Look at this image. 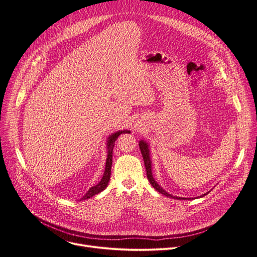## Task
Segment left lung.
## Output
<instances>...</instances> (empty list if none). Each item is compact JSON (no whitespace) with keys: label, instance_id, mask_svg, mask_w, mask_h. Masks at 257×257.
Wrapping results in <instances>:
<instances>
[{"label":"left lung","instance_id":"8db88e82","mask_svg":"<svg viewBox=\"0 0 257 257\" xmlns=\"http://www.w3.org/2000/svg\"><path fill=\"white\" fill-rule=\"evenodd\" d=\"M140 149L144 158V163H145V167H146V171H147V178L149 180V182L151 183V185L155 188L157 192H159L160 194H163L169 198H173V199H177V200H186V198H181V197H175L172 196L170 194H168L163 187H161L153 178V175H152V166H151V159H150V150H149V146L148 144L144 141L140 142ZM206 195V194H204Z\"/></svg>","mask_w":257,"mask_h":257}]
</instances>
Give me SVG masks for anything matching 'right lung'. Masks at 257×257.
Returning <instances> with one entry per match:
<instances>
[{
  "mask_svg": "<svg viewBox=\"0 0 257 257\" xmlns=\"http://www.w3.org/2000/svg\"><path fill=\"white\" fill-rule=\"evenodd\" d=\"M121 133H130L129 130H123V131H117L111 136H109L108 138V142H107V159H106V166H105V171H104V175L101 179V181L92 187H90L88 192L83 196V198H81V200H85L88 198L93 197L94 195H97L99 193H101L102 191H104L106 186L108 185V182H109L110 179V175H111V165H112V150L114 147V143L116 141V139L120 136Z\"/></svg>",
  "mask_w": 257,
  "mask_h": 257,
  "instance_id": "1",
  "label": "right lung"
}]
</instances>
